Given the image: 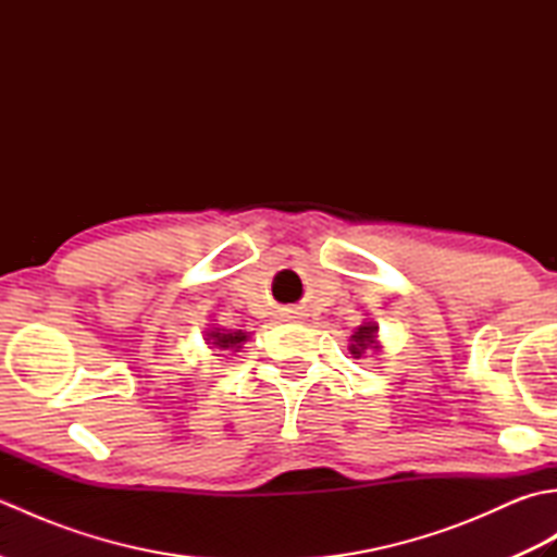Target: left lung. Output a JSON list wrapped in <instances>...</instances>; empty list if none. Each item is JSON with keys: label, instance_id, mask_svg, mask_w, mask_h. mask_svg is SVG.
Returning <instances> with one entry per match:
<instances>
[{"label": "left lung", "instance_id": "left-lung-1", "mask_svg": "<svg viewBox=\"0 0 557 557\" xmlns=\"http://www.w3.org/2000/svg\"><path fill=\"white\" fill-rule=\"evenodd\" d=\"M375 337H377V325L375 323H363L361 327H357V333L351 335L349 351L359 359L366 349H377Z\"/></svg>", "mask_w": 557, "mask_h": 557}]
</instances>
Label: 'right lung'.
Wrapping results in <instances>:
<instances>
[{
  "instance_id": "add662e5",
  "label": "right lung",
  "mask_w": 557,
  "mask_h": 557,
  "mask_svg": "<svg viewBox=\"0 0 557 557\" xmlns=\"http://www.w3.org/2000/svg\"><path fill=\"white\" fill-rule=\"evenodd\" d=\"M208 345H212L220 351H239L244 342L248 339V333L244 330H224V327H212L208 330Z\"/></svg>"
}]
</instances>
